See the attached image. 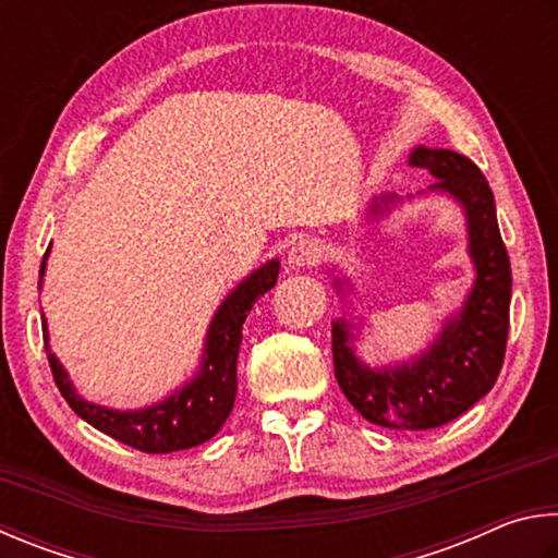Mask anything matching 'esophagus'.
I'll use <instances>...</instances> for the list:
<instances>
[{
    "instance_id": "obj_1",
    "label": "esophagus",
    "mask_w": 558,
    "mask_h": 558,
    "mask_svg": "<svg viewBox=\"0 0 558 558\" xmlns=\"http://www.w3.org/2000/svg\"><path fill=\"white\" fill-rule=\"evenodd\" d=\"M320 259V244L311 238H301L287 252L289 267H314Z\"/></svg>"
}]
</instances>
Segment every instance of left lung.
<instances>
[{"label": "left lung", "mask_w": 558, "mask_h": 558, "mask_svg": "<svg viewBox=\"0 0 558 558\" xmlns=\"http://www.w3.org/2000/svg\"><path fill=\"white\" fill-rule=\"evenodd\" d=\"M409 163L422 166L436 179L426 193L448 195L461 205L468 257L475 269L473 287L461 308L444 318L432 345L395 365L373 367L355 353L365 328L363 316L348 314L333 320V365L348 402L367 422L399 432H426L453 422L481 402L500 375L510 333L512 269L497 228L493 191L481 169L463 154L428 146L412 149ZM399 203L402 198L397 195H375L367 203V222L387 218ZM333 284L348 311L355 308L350 301L355 294L353 281L336 277Z\"/></svg>", "instance_id": "left-lung-1"}]
</instances>
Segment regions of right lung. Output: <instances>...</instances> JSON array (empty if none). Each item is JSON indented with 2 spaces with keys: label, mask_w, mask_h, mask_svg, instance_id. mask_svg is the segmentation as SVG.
Here are the masks:
<instances>
[{
  "label": "right lung",
  "mask_w": 558,
  "mask_h": 558,
  "mask_svg": "<svg viewBox=\"0 0 558 558\" xmlns=\"http://www.w3.org/2000/svg\"><path fill=\"white\" fill-rule=\"evenodd\" d=\"M51 252V244L44 254L41 271H38V289L44 284L46 259ZM279 259L264 262L259 269L247 274L238 287H234L222 304L215 311L205 333L201 365L195 375L173 389L161 402H154L142 409H110L95 402H87L83 395H77L71 375L65 373L51 353L48 343V324L44 326V345L48 355V365L58 389L73 412L95 426L97 432L112 436L114 441L132 446L144 453H173L183 448L201 446L220 432L225 418L230 416L234 395H238V353L242 343V324L254 306V301L267 294L277 284Z\"/></svg>",
  "instance_id": "obj_1"
}]
</instances>
